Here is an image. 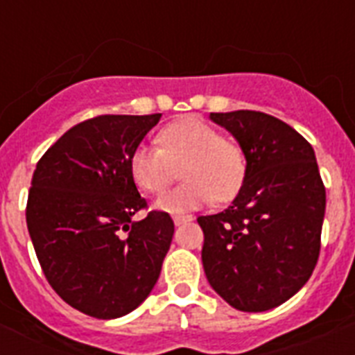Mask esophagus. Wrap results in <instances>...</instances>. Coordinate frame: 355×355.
Returning <instances> with one entry per match:
<instances>
[{"label": "esophagus", "mask_w": 355, "mask_h": 355, "mask_svg": "<svg viewBox=\"0 0 355 355\" xmlns=\"http://www.w3.org/2000/svg\"><path fill=\"white\" fill-rule=\"evenodd\" d=\"M191 219H193V217H191V216H175V217H173V223H175L177 227H180V225L191 221Z\"/></svg>", "instance_id": "34e87169"}]
</instances>
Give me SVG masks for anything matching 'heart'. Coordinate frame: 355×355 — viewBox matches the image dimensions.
<instances>
[{"label":"heart","mask_w":355,"mask_h":355,"mask_svg":"<svg viewBox=\"0 0 355 355\" xmlns=\"http://www.w3.org/2000/svg\"><path fill=\"white\" fill-rule=\"evenodd\" d=\"M158 147L139 145L130 156L134 182L149 193H160L180 166L182 184L169 189L155 206L167 214H184L208 205L228 202L247 178V155L237 141L197 118H184L158 132Z\"/></svg>","instance_id":"1"}]
</instances>
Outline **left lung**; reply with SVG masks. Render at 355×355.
I'll use <instances>...</instances> for the list:
<instances>
[{
    "label": "left lung",
    "mask_w": 355,
    "mask_h": 355,
    "mask_svg": "<svg viewBox=\"0 0 355 355\" xmlns=\"http://www.w3.org/2000/svg\"><path fill=\"white\" fill-rule=\"evenodd\" d=\"M247 155V178L225 211L200 216L202 267L239 311H267L302 289L320 252L326 189L313 147L287 123L254 110L211 112Z\"/></svg>",
    "instance_id": "8db88e82"
}]
</instances>
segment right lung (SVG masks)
<instances>
[{"label":"right lung","instance_id":"right-lung-1","mask_svg":"<svg viewBox=\"0 0 355 355\" xmlns=\"http://www.w3.org/2000/svg\"><path fill=\"white\" fill-rule=\"evenodd\" d=\"M160 118L86 119L46 150L31 180L25 217L42 270L64 302L96 319L138 308L171 245L169 214L155 210L132 221L147 202L130 156Z\"/></svg>","mask_w":355,"mask_h":355}]
</instances>
